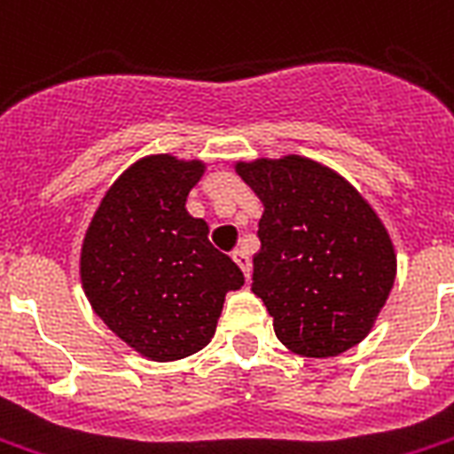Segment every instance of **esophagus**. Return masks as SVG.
<instances>
[{"mask_svg":"<svg viewBox=\"0 0 454 454\" xmlns=\"http://www.w3.org/2000/svg\"><path fill=\"white\" fill-rule=\"evenodd\" d=\"M233 262L242 269V273H245V278H250V271H252V259H250V252L247 250H235L233 252Z\"/></svg>","mask_w":454,"mask_h":454,"instance_id":"34e87169","label":"esophagus"}]
</instances>
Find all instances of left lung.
I'll list each match as a JSON object with an SVG mask.
<instances>
[{
    "label": "left lung",
    "instance_id": "1",
    "mask_svg": "<svg viewBox=\"0 0 454 454\" xmlns=\"http://www.w3.org/2000/svg\"><path fill=\"white\" fill-rule=\"evenodd\" d=\"M264 204L252 293L278 340L302 357H335L369 335L395 283L393 242L372 204L307 157L238 161Z\"/></svg>",
    "mask_w": 454,
    "mask_h": 454
}]
</instances>
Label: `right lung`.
<instances>
[{"label":"right lung","mask_w":454,"mask_h":454,"mask_svg":"<svg viewBox=\"0 0 454 454\" xmlns=\"http://www.w3.org/2000/svg\"><path fill=\"white\" fill-rule=\"evenodd\" d=\"M202 161L152 154L106 190L81 250V281L99 319L154 362H173L212 340L228 290L245 276L185 209Z\"/></svg>","instance_id":"obj_1"}]
</instances>
